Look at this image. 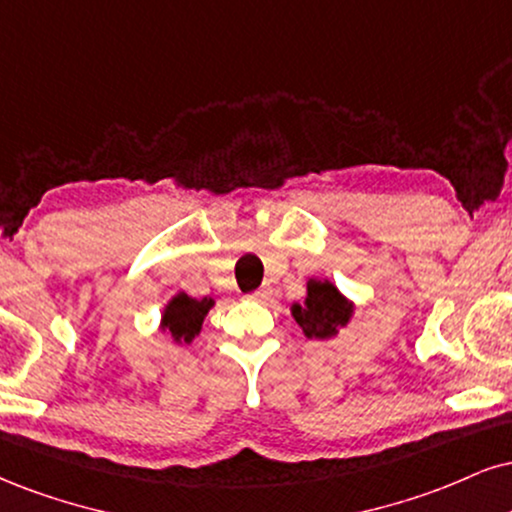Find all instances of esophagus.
<instances>
[{"label": "esophagus", "mask_w": 512, "mask_h": 512, "mask_svg": "<svg viewBox=\"0 0 512 512\" xmlns=\"http://www.w3.org/2000/svg\"><path fill=\"white\" fill-rule=\"evenodd\" d=\"M269 295H272V288L262 286V288H257V291H252L248 298L255 300V303H264V300H269Z\"/></svg>", "instance_id": "obj_1"}]
</instances>
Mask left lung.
I'll return each mask as SVG.
<instances>
[{
    "label": "left lung",
    "mask_w": 512,
    "mask_h": 512,
    "mask_svg": "<svg viewBox=\"0 0 512 512\" xmlns=\"http://www.w3.org/2000/svg\"><path fill=\"white\" fill-rule=\"evenodd\" d=\"M291 315L307 338H334L353 317V303L331 281H307L305 303H295Z\"/></svg>",
    "instance_id": "obj_1"
}]
</instances>
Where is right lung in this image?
<instances>
[{
  "label": "right lung",
  "mask_w": 512,
  "mask_h": 512,
  "mask_svg": "<svg viewBox=\"0 0 512 512\" xmlns=\"http://www.w3.org/2000/svg\"><path fill=\"white\" fill-rule=\"evenodd\" d=\"M214 307V298H190L188 293H176L162 312V331H166L176 343H193L200 334L207 312Z\"/></svg>",
  "instance_id": "1"
}]
</instances>
